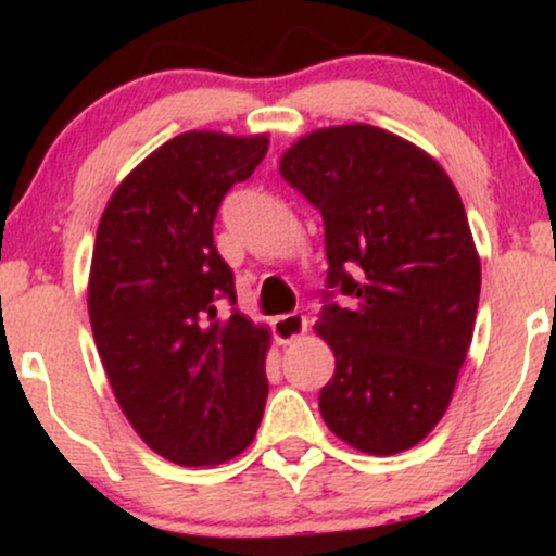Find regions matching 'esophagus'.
<instances>
[{
	"label": "esophagus",
	"instance_id": "obj_1",
	"mask_svg": "<svg viewBox=\"0 0 556 556\" xmlns=\"http://www.w3.org/2000/svg\"><path fill=\"white\" fill-rule=\"evenodd\" d=\"M274 337H277L279 344H287L298 340L305 329H308V321H305L303 314H282L271 321Z\"/></svg>",
	"mask_w": 556,
	"mask_h": 556
}]
</instances>
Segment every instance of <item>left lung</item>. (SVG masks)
Segmentation results:
<instances>
[{
    "label": "left lung",
    "instance_id": "obj_1",
    "mask_svg": "<svg viewBox=\"0 0 556 556\" xmlns=\"http://www.w3.org/2000/svg\"><path fill=\"white\" fill-rule=\"evenodd\" d=\"M279 175L324 219L316 331L337 368L321 418L368 455L410 450L444 416L473 340L481 261L460 193L426 151L371 125L300 138Z\"/></svg>",
    "mask_w": 556,
    "mask_h": 556
}]
</instances>
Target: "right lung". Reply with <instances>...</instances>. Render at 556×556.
Masks as SVG:
<instances>
[{
	"label": "right lung",
	"mask_w": 556,
	"mask_h": 556,
	"mask_svg": "<svg viewBox=\"0 0 556 556\" xmlns=\"http://www.w3.org/2000/svg\"><path fill=\"white\" fill-rule=\"evenodd\" d=\"M269 138L182 132L114 190L96 232L88 316L119 407L177 465H219L256 437L269 331L235 305L214 219Z\"/></svg>",
	"instance_id": "obj_1"
}]
</instances>
